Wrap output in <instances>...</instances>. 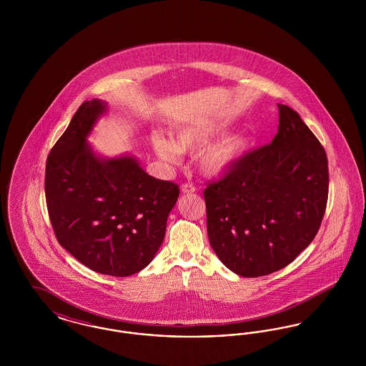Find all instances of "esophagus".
<instances>
[{"label":"esophagus","instance_id":"1","mask_svg":"<svg viewBox=\"0 0 366 366\" xmlns=\"http://www.w3.org/2000/svg\"><path fill=\"white\" fill-rule=\"evenodd\" d=\"M194 191H196V188L192 184H182L181 185V192L182 193H193Z\"/></svg>","mask_w":366,"mask_h":366}]
</instances>
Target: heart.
I'll return each mask as SVG.
<instances>
[{
	"label": "heart",
	"mask_w": 366,
	"mask_h": 366,
	"mask_svg": "<svg viewBox=\"0 0 366 366\" xmlns=\"http://www.w3.org/2000/svg\"><path fill=\"white\" fill-rule=\"evenodd\" d=\"M227 130V123L196 121L179 127L173 134V139L162 134H154L151 137V145L157 157L170 163H175L181 152H194L204 146L197 157L200 172L206 175H221L232 170L244 159L252 145V139L245 133L227 136L214 143L210 142L225 136Z\"/></svg>",
	"instance_id": "b5f03b06"
}]
</instances>
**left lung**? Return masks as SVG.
<instances>
[{"instance_id":"8db88e82","label":"left lung","mask_w":366,"mask_h":366,"mask_svg":"<svg viewBox=\"0 0 366 366\" xmlns=\"http://www.w3.org/2000/svg\"><path fill=\"white\" fill-rule=\"evenodd\" d=\"M279 107L272 144L242 159L204 189L214 252L233 273L261 277L285 267L313 242L325 214V149L292 108Z\"/></svg>"}]
</instances>
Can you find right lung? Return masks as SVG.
Here are the masks:
<instances>
[{
	"label": "right lung",
	"mask_w": 366,
	"mask_h": 366,
	"mask_svg": "<svg viewBox=\"0 0 366 366\" xmlns=\"http://www.w3.org/2000/svg\"><path fill=\"white\" fill-rule=\"evenodd\" d=\"M108 105L85 102L46 160L45 194L60 245L114 277L139 273L163 243L179 189L147 174L132 154L105 157L87 141Z\"/></svg>",
	"instance_id": "right-lung-1"
}]
</instances>
